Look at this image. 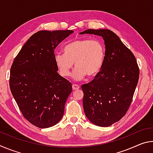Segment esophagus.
Returning a JSON list of instances; mask_svg holds the SVG:
<instances>
[{"label":"esophagus","mask_w":153,"mask_h":153,"mask_svg":"<svg viewBox=\"0 0 153 153\" xmlns=\"http://www.w3.org/2000/svg\"><path fill=\"white\" fill-rule=\"evenodd\" d=\"M72 88H73V90H77L79 88V86L77 84H73L72 85Z\"/></svg>","instance_id":"obj_1"}]
</instances>
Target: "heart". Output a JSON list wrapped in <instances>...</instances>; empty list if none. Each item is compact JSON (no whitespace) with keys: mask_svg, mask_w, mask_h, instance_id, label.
<instances>
[{"mask_svg":"<svg viewBox=\"0 0 153 153\" xmlns=\"http://www.w3.org/2000/svg\"><path fill=\"white\" fill-rule=\"evenodd\" d=\"M105 59V46L98 40L78 39L64 48V54L57 53L55 62L59 74L68 77L74 67H76L72 78L79 81L88 75L93 77L101 70Z\"/></svg>","mask_w":153,"mask_h":153,"instance_id":"1","label":"heart"}]
</instances>
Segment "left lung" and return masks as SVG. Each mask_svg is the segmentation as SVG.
<instances>
[{
    "mask_svg": "<svg viewBox=\"0 0 153 153\" xmlns=\"http://www.w3.org/2000/svg\"><path fill=\"white\" fill-rule=\"evenodd\" d=\"M80 34L101 36L105 59L94 79L82 86L83 107L88 120L96 126L108 127L120 121L130 105L138 84L139 68L131 51L110 30L88 29Z\"/></svg>",
    "mask_w": 153,
    "mask_h": 153,
    "instance_id": "1",
    "label": "left lung"
}]
</instances>
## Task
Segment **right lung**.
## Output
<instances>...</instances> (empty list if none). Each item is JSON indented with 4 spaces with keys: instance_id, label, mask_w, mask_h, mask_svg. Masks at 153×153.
I'll return each instance as SVG.
<instances>
[{
    "instance_id": "right-lung-1",
    "label": "right lung",
    "mask_w": 153,
    "mask_h": 153,
    "mask_svg": "<svg viewBox=\"0 0 153 153\" xmlns=\"http://www.w3.org/2000/svg\"><path fill=\"white\" fill-rule=\"evenodd\" d=\"M73 32L42 30L35 33L23 46L11 67L12 94L24 117L40 128L59 122L72 91L71 82L57 73L55 49Z\"/></svg>"
}]
</instances>
